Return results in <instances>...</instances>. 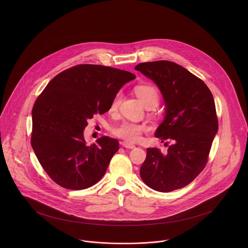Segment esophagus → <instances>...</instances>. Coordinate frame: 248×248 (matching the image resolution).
I'll return each mask as SVG.
<instances>
[{
  "mask_svg": "<svg viewBox=\"0 0 248 248\" xmlns=\"http://www.w3.org/2000/svg\"><path fill=\"white\" fill-rule=\"evenodd\" d=\"M122 146H123V147H125V148H128V149H134V148L136 147V146H135V144L127 141L122 142Z\"/></svg>",
  "mask_w": 248,
  "mask_h": 248,
  "instance_id": "34e87169",
  "label": "esophagus"
}]
</instances>
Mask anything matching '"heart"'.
I'll use <instances>...</instances> for the list:
<instances>
[{"label": "heart", "instance_id": "obj_1", "mask_svg": "<svg viewBox=\"0 0 248 248\" xmlns=\"http://www.w3.org/2000/svg\"><path fill=\"white\" fill-rule=\"evenodd\" d=\"M135 93L138 97L140 99L144 106L149 108L155 107L159 100V94L157 90L151 85H139L135 88ZM121 101V93H117L114 94L110 104L109 111H115ZM146 131V127L137 124L134 122H123L119 126L113 129L112 133L117 138H120L126 141L135 142L140 140L142 134Z\"/></svg>", "mask_w": 248, "mask_h": 248}]
</instances>
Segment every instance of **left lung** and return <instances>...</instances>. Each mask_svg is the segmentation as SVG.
<instances>
[{
	"mask_svg": "<svg viewBox=\"0 0 248 248\" xmlns=\"http://www.w3.org/2000/svg\"><path fill=\"white\" fill-rule=\"evenodd\" d=\"M135 69L158 87L166 108L155 137L171 141L166 153L147 149L140 177L158 192L180 189L199 176L208 160L218 128L212 93L202 79L174 62H146Z\"/></svg>",
	"mask_w": 248,
	"mask_h": 248,
	"instance_id": "obj_1",
	"label": "left lung"
}]
</instances>
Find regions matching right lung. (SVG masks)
Segmentation results:
<instances>
[{
  "mask_svg": "<svg viewBox=\"0 0 248 248\" xmlns=\"http://www.w3.org/2000/svg\"><path fill=\"white\" fill-rule=\"evenodd\" d=\"M136 75L100 65H77L57 74L32 108L31 146L49 177L58 185L81 190L106 173L119 143L102 137L88 145V119L108 110L115 93Z\"/></svg>",
  "mask_w": 248,
  "mask_h": 248,
  "instance_id": "1",
  "label": "right lung"
}]
</instances>
